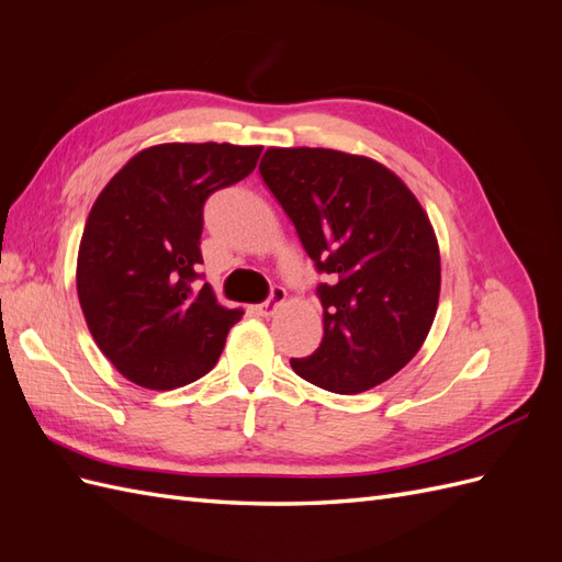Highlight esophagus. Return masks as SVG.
Wrapping results in <instances>:
<instances>
[{"label": "esophagus", "instance_id": "esophagus-1", "mask_svg": "<svg viewBox=\"0 0 562 562\" xmlns=\"http://www.w3.org/2000/svg\"><path fill=\"white\" fill-rule=\"evenodd\" d=\"M283 302H285V291H283L281 285H274V288H271L269 297L260 304V314L262 316H274Z\"/></svg>", "mask_w": 562, "mask_h": 562}]
</instances>
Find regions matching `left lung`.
Returning a JSON list of instances; mask_svg holds the SVG:
<instances>
[{"label":"left lung","instance_id":"1","mask_svg":"<svg viewBox=\"0 0 562 562\" xmlns=\"http://www.w3.org/2000/svg\"><path fill=\"white\" fill-rule=\"evenodd\" d=\"M269 192L291 217L318 274L323 339L291 359L302 380L361 394L413 359L438 307L440 255L415 194L386 166L323 147H269Z\"/></svg>","mask_w":562,"mask_h":562}]
</instances>
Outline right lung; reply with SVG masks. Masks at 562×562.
I'll return each instance as SVG.
<instances>
[{"label": "right lung", "instance_id": "1", "mask_svg": "<svg viewBox=\"0 0 562 562\" xmlns=\"http://www.w3.org/2000/svg\"><path fill=\"white\" fill-rule=\"evenodd\" d=\"M258 145L166 143L138 151L98 194L81 234L77 295L112 366L145 389L184 386L217 363L241 310L192 291L203 203L244 180Z\"/></svg>", "mask_w": 562, "mask_h": 562}]
</instances>
